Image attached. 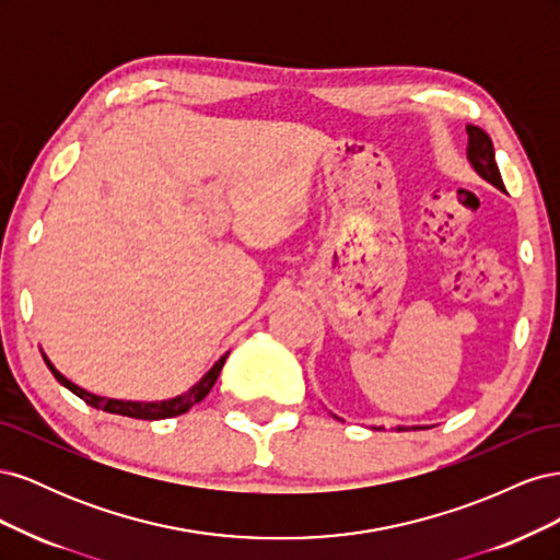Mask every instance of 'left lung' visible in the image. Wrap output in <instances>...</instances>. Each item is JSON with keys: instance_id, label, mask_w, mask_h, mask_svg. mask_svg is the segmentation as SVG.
<instances>
[{"instance_id": "obj_1", "label": "left lung", "mask_w": 560, "mask_h": 560, "mask_svg": "<svg viewBox=\"0 0 560 560\" xmlns=\"http://www.w3.org/2000/svg\"><path fill=\"white\" fill-rule=\"evenodd\" d=\"M467 135H469L467 156L474 165V171H477L483 179H488L493 186H498V189L504 191V184H502L498 163H495L493 142H490L488 135L477 126H467ZM397 432H401V428H397Z\"/></svg>"}]
</instances>
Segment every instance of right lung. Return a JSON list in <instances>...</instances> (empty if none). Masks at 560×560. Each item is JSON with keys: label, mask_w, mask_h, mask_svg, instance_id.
<instances>
[{"label": "right lung", "mask_w": 560, "mask_h": 560, "mask_svg": "<svg viewBox=\"0 0 560 560\" xmlns=\"http://www.w3.org/2000/svg\"><path fill=\"white\" fill-rule=\"evenodd\" d=\"M229 358V352L222 354L219 358V362L208 371L206 376H202L189 393L186 395H179L175 399H167V401H121V399H107V397H97V395H91L86 393V389H81L79 385H74L72 381H67L60 371L54 369V364H50L46 358V366L50 369V374L56 376V381L60 385H65L70 393H74L77 397H81L83 401H86L89 406H93V409H103L107 413H116V416H128V418H138V420H161V418H175V416H182L191 409V406H196L198 401H202L208 397V393L212 389V385L217 383L219 378V371H222L224 362Z\"/></svg>", "instance_id": "obj_1"}]
</instances>
